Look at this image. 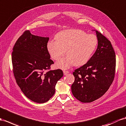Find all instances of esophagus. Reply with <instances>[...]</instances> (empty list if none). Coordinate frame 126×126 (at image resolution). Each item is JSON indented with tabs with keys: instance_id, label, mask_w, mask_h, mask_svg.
<instances>
[{
	"instance_id": "obj_1",
	"label": "esophagus",
	"mask_w": 126,
	"mask_h": 126,
	"mask_svg": "<svg viewBox=\"0 0 126 126\" xmlns=\"http://www.w3.org/2000/svg\"><path fill=\"white\" fill-rule=\"evenodd\" d=\"M69 73V72L68 71H65V70L63 71V73H64V75H66L67 74Z\"/></svg>"
}]
</instances>
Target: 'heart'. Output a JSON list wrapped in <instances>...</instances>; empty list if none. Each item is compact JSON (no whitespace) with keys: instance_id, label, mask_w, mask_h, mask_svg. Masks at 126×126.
<instances>
[{"instance_id":"obj_1","label":"heart","mask_w":126,"mask_h":126,"mask_svg":"<svg viewBox=\"0 0 126 126\" xmlns=\"http://www.w3.org/2000/svg\"><path fill=\"white\" fill-rule=\"evenodd\" d=\"M55 41L47 44V50L51 57L57 61L56 66L66 69L72 65L81 66L91 59L98 44L97 38L93 34H87L78 29L65 30L59 32L55 37Z\"/></svg>"}]
</instances>
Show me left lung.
<instances>
[{
    "mask_svg": "<svg viewBox=\"0 0 126 126\" xmlns=\"http://www.w3.org/2000/svg\"><path fill=\"white\" fill-rule=\"evenodd\" d=\"M97 48L86 64L75 70L72 93L82 103H90L101 97L113 81L116 59L110 41L96 31Z\"/></svg>",
    "mask_w": 126,
    "mask_h": 126,
    "instance_id": "1",
    "label": "left lung"
}]
</instances>
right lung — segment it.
Returning a JSON list of instances; mask_svg holds the SVG:
<instances>
[{
    "label": "right lung",
    "instance_id": "right-lung-1",
    "mask_svg": "<svg viewBox=\"0 0 126 126\" xmlns=\"http://www.w3.org/2000/svg\"><path fill=\"white\" fill-rule=\"evenodd\" d=\"M48 37L24 32L15 44L12 54L14 76L25 96L44 103L55 92L57 82L63 76L60 69L48 70L54 64L47 50Z\"/></svg>",
    "mask_w": 126,
    "mask_h": 126
}]
</instances>
